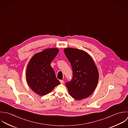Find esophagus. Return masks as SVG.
<instances>
[{
    "label": "esophagus",
    "mask_w": 128,
    "mask_h": 128,
    "mask_svg": "<svg viewBox=\"0 0 128 128\" xmlns=\"http://www.w3.org/2000/svg\"><path fill=\"white\" fill-rule=\"evenodd\" d=\"M60 82L61 84H64V80H60Z\"/></svg>",
    "instance_id": "esophagus-1"
}]
</instances>
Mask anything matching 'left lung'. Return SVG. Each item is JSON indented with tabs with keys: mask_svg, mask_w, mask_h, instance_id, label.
Listing matches in <instances>:
<instances>
[{
	"mask_svg": "<svg viewBox=\"0 0 128 128\" xmlns=\"http://www.w3.org/2000/svg\"><path fill=\"white\" fill-rule=\"evenodd\" d=\"M64 51L73 71L72 80L65 83L69 92L76 100L86 98L92 94L98 84V68L87 52L72 48H65Z\"/></svg>",
	"mask_w": 128,
	"mask_h": 128,
	"instance_id": "obj_1",
	"label": "left lung"
}]
</instances>
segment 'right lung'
Returning a JSON list of instances; mask_svg holds the SVG:
<instances>
[{
  "label": "right lung",
  "instance_id": "1",
  "mask_svg": "<svg viewBox=\"0 0 128 128\" xmlns=\"http://www.w3.org/2000/svg\"><path fill=\"white\" fill-rule=\"evenodd\" d=\"M59 52L57 48H48L34 54L28 62L26 70L28 85L40 96L48 94L60 84L50 64Z\"/></svg>",
  "mask_w": 128,
  "mask_h": 128
}]
</instances>
